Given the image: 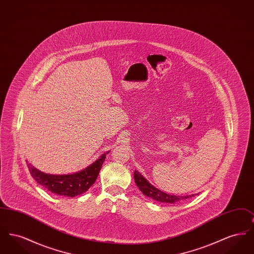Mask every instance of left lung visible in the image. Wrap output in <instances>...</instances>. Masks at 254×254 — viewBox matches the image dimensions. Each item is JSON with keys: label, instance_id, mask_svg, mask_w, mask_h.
Here are the masks:
<instances>
[{"label": "left lung", "instance_id": "8db88e82", "mask_svg": "<svg viewBox=\"0 0 254 254\" xmlns=\"http://www.w3.org/2000/svg\"><path fill=\"white\" fill-rule=\"evenodd\" d=\"M134 180L139 188V190L142 191V193L145 195L146 197H149L153 199L154 201L161 202V203H166V204H173L176 202L184 201L186 199H189L190 197L194 196V194L191 195H183V196H178V195H171V194L166 193L162 190H160L154 186H152L149 182L145 179V177L137 170L134 171ZM197 195V193L195 194Z\"/></svg>", "mask_w": 254, "mask_h": 254}]
</instances>
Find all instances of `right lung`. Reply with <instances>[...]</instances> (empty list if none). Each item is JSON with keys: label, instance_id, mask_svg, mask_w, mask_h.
Wrapping results in <instances>:
<instances>
[{"label": "right lung", "instance_id": "obj_1", "mask_svg": "<svg viewBox=\"0 0 254 254\" xmlns=\"http://www.w3.org/2000/svg\"><path fill=\"white\" fill-rule=\"evenodd\" d=\"M108 153L109 151L102 154L85 169L70 174H49L37 169L27 161L26 165L34 180L50 192L61 196L74 197L85 192L95 183Z\"/></svg>", "mask_w": 254, "mask_h": 254}]
</instances>
